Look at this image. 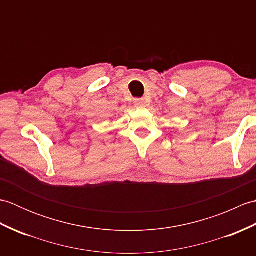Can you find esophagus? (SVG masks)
<instances>
[{
  "label": "esophagus",
  "instance_id": "obj_1",
  "mask_svg": "<svg viewBox=\"0 0 256 256\" xmlns=\"http://www.w3.org/2000/svg\"><path fill=\"white\" fill-rule=\"evenodd\" d=\"M145 100L144 99H134V106L138 108H144L145 106Z\"/></svg>",
  "mask_w": 256,
  "mask_h": 256
}]
</instances>
